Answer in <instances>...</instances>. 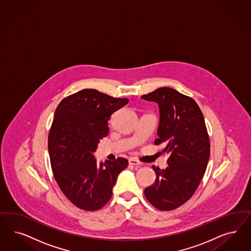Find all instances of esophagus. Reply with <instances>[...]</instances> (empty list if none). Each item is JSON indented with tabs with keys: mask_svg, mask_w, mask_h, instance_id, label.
Wrapping results in <instances>:
<instances>
[{
	"mask_svg": "<svg viewBox=\"0 0 251 251\" xmlns=\"http://www.w3.org/2000/svg\"><path fill=\"white\" fill-rule=\"evenodd\" d=\"M128 162H129L130 165H140L141 164V162L138 161L136 158H131L128 160Z\"/></svg>",
	"mask_w": 251,
	"mask_h": 251,
	"instance_id": "1",
	"label": "esophagus"
}]
</instances>
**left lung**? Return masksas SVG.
<instances>
[{
	"instance_id": "left-lung-1",
	"label": "left lung",
	"mask_w": 251,
	"mask_h": 251,
	"mask_svg": "<svg viewBox=\"0 0 251 251\" xmlns=\"http://www.w3.org/2000/svg\"><path fill=\"white\" fill-rule=\"evenodd\" d=\"M141 98L159 104V138L154 144H163L162 152L169 154L165 170L152 166L156 179L146 187V199L158 210H175L193 196L209 162L210 138L202 112L192 98L171 88Z\"/></svg>"
}]
</instances>
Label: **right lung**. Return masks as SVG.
Listing matches in <instances>:
<instances>
[{"label":"right lung","mask_w":251,"mask_h":251,"mask_svg":"<svg viewBox=\"0 0 251 251\" xmlns=\"http://www.w3.org/2000/svg\"><path fill=\"white\" fill-rule=\"evenodd\" d=\"M128 101L86 89L57 106L49 132L50 166L62 192L81 210L102 208L113 195L118 175L128 165L126 158L99 165L93 156L100 140L109 134L111 115Z\"/></svg>","instance_id":"right-lung-1"}]
</instances>
